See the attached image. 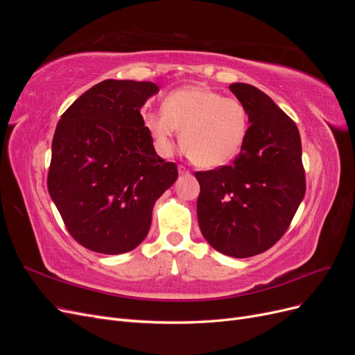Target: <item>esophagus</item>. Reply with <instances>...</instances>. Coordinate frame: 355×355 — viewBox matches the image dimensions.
<instances>
[{
  "label": "esophagus",
  "mask_w": 355,
  "mask_h": 355,
  "mask_svg": "<svg viewBox=\"0 0 355 355\" xmlns=\"http://www.w3.org/2000/svg\"><path fill=\"white\" fill-rule=\"evenodd\" d=\"M178 170H179V175H189V170L185 166H179Z\"/></svg>",
  "instance_id": "34e87169"
}]
</instances>
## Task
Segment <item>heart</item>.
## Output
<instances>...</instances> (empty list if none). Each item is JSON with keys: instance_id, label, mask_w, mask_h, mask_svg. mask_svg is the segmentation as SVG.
<instances>
[{"instance_id": "b5f03b06", "label": "heart", "mask_w": 355, "mask_h": 355, "mask_svg": "<svg viewBox=\"0 0 355 355\" xmlns=\"http://www.w3.org/2000/svg\"><path fill=\"white\" fill-rule=\"evenodd\" d=\"M144 124L159 157H170L176 139L198 167L228 164L241 151L249 132V112L234 98L206 87L191 85L171 92L163 108L146 112Z\"/></svg>"}]
</instances>
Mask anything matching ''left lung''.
Listing matches in <instances>:
<instances>
[{
    "instance_id": "1",
    "label": "left lung",
    "mask_w": 355,
    "mask_h": 355,
    "mask_svg": "<svg viewBox=\"0 0 355 355\" xmlns=\"http://www.w3.org/2000/svg\"><path fill=\"white\" fill-rule=\"evenodd\" d=\"M230 90L249 112V132L230 166L197 171V216L207 243L231 257H250L283 237L305 196L296 124L270 96L245 83Z\"/></svg>"
}]
</instances>
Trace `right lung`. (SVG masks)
I'll return each instance as SVG.
<instances>
[{
    "label": "right lung",
    "instance_id": "add662e5",
    "mask_svg": "<svg viewBox=\"0 0 355 355\" xmlns=\"http://www.w3.org/2000/svg\"><path fill=\"white\" fill-rule=\"evenodd\" d=\"M151 81L105 80L63 112L51 144L49 194L69 234L103 254L130 252L151 228L178 166L159 158L141 108Z\"/></svg>",
    "mask_w": 355,
    "mask_h": 355
}]
</instances>
